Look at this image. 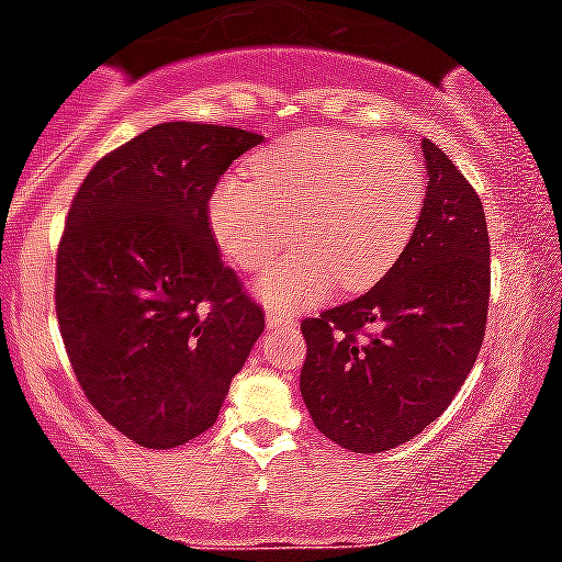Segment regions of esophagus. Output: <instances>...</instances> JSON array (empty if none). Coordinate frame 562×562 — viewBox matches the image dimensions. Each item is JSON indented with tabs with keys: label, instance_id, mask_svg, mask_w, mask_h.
Here are the masks:
<instances>
[{
	"label": "esophagus",
	"instance_id": "esophagus-1",
	"mask_svg": "<svg viewBox=\"0 0 562 562\" xmlns=\"http://www.w3.org/2000/svg\"><path fill=\"white\" fill-rule=\"evenodd\" d=\"M282 324H295V319L285 311H277V308H267V327L274 329V327H282Z\"/></svg>",
	"mask_w": 562,
	"mask_h": 562
}]
</instances>
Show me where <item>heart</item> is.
Returning a JSON list of instances; mask_svg holds the SVG:
<instances>
[{"label": "heart", "mask_w": 562, "mask_h": 562, "mask_svg": "<svg viewBox=\"0 0 562 562\" xmlns=\"http://www.w3.org/2000/svg\"><path fill=\"white\" fill-rule=\"evenodd\" d=\"M427 199V175L408 146L314 127L251 159V178H229L209 199L220 248L259 269L299 238L306 248L269 263L256 293L269 306L327 301L340 282L361 290L401 259Z\"/></svg>", "instance_id": "1"}]
</instances>
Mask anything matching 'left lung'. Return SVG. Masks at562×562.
<instances>
[{"label":"left lung","instance_id":"left-lung-1","mask_svg":"<svg viewBox=\"0 0 562 562\" xmlns=\"http://www.w3.org/2000/svg\"><path fill=\"white\" fill-rule=\"evenodd\" d=\"M422 148L427 199L401 259L361 299L301 324L303 403L316 429L350 452L397 448L427 429L469 380L484 340L482 201L445 151L429 138Z\"/></svg>","mask_w":562,"mask_h":562}]
</instances>
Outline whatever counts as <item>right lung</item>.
Instances as JSON below:
<instances>
[{"mask_svg": "<svg viewBox=\"0 0 562 562\" xmlns=\"http://www.w3.org/2000/svg\"><path fill=\"white\" fill-rule=\"evenodd\" d=\"M263 135L161 123L80 182L57 251L59 333L88 403L140 448L206 431L263 333L209 225L216 180Z\"/></svg>", "mask_w": 562, "mask_h": 562, "instance_id": "1", "label": "right lung"}]
</instances>
